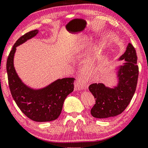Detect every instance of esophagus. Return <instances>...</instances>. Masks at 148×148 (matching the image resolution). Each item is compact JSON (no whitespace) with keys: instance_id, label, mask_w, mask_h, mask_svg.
Here are the masks:
<instances>
[{"instance_id":"esophagus-1","label":"esophagus","mask_w":148,"mask_h":148,"mask_svg":"<svg viewBox=\"0 0 148 148\" xmlns=\"http://www.w3.org/2000/svg\"><path fill=\"white\" fill-rule=\"evenodd\" d=\"M87 88V84L83 77H80L75 82V89L76 90L86 89Z\"/></svg>"}]
</instances>
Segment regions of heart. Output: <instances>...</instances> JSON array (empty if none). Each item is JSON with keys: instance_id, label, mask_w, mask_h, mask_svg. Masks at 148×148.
I'll return each instance as SVG.
<instances>
[{"instance_id": "obj_1", "label": "heart", "mask_w": 148, "mask_h": 148, "mask_svg": "<svg viewBox=\"0 0 148 148\" xmlns=\"http://www.w3.org/2000/svg\"><path fill=\"white\" fill-rule=\"evenodd\" d=\"M91 38H89V37H86V38L82 39V40H80L78 43L76 45V46H75V51L79 52L80 51H82V49H84L85 47L89 44V43L91 42Z\"/></svg>"}]
</instances>
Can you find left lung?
Wrapping results in <instances>:
<instances>
[{"instance_id":"1","label":"left lung","mask_w":148,"mask_h":148,"mask_svg":"<svg viewBox=\"0 0 148 148\" xmlns=\"http://www.w3.org/2000/svg\"><path fill=\"white\" fill-rule=\"evenodd\" d=\"M123 59L125 62L119 66L117 72L118 84L116 87L109 88L101 83L92 84L89 87L95 99V104L91 110L94 117L106 119L121 114L133 97L139 71L136 50L131 43L119 57V60Z\"/></svg>"}]
</instances>
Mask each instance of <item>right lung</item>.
I'll use <instances>...</instances> for the list:
<instances>
[{"mask_svg":"<svg viewBox=\"0 0 148 148\" xmlns=\"http://www.w3.org/2000/svg\"><path fill=\"white\" fill-rule=\"evenodd\" d=\"M34 30L20 37L10 52L6 62L8 84L12 96L21 111L32 121H51L58 118L66 97L74 90V77L59 79L43 89L35 90L25 85L14 66L16 47L38 34Z\"/></svg>","mask_w":148,"mask_h":148,"instance_id":"1","label":"right lung"}]
</instances>
